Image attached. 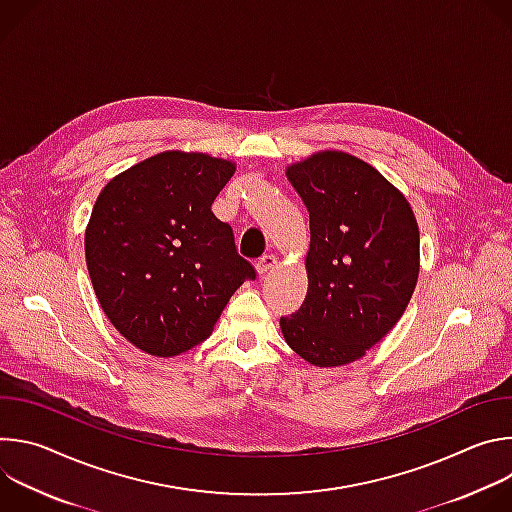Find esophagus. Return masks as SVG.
Segmentation results:
<instances>
[{
	"instance_id": "1",
	"label": "esophagus",
	"mask_w": 512,
	"mask_h": 512,
	"mask_svg": "<svg viewBox=\"0 0 512 512\" xmlns=\"http://www.w3.org/2000/svg\"><path fill=\"white\" fill-rule=\"evenodd\" d=\"M275 265H277V257H275V255H263V257L257 261V271H259V275H265V273H269L271 269H275Z\"/></svg>"
}]
</instances>
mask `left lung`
Masks as SVG:
<instances>
[{
    "instance_id": "obj_1",
    "label": "left lung",
    "mask_w": 512,
    "mask_h": 512,
    "mask_svg": "<svg viewBox=\"0 0 512 512\" xmlns=\"http://www.w3.org/2000/svg\"><path fill=\"white\" fill-rule=\"evenodd\" d=\"M310 212V289L281 316L285 342L316 367L360 358L403 316L419 273V229L405 196L373 166L322 152L287 168Z\"/></svg>"
}]
</instances>
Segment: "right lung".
Wrapping results in <instances>:
<instances>
[{
    "mask_svg": "<svg viewBox=\"0 0 512 512\" xmlns=\"http://www.w3.org/2000/svg\"><path fill=\"white\" fill-rule=\"evenodd\" d=\"M235 166L164 152L113 178L85 233L97 300L123 338L154 356L204 342L255 267L210 206Z\"/></svg>",
    "mask_w": 512,
    "mask_h": 512,
    "instance_id": "obj_1",
    "label": "right lung"
}]
</instances>
